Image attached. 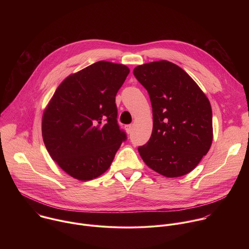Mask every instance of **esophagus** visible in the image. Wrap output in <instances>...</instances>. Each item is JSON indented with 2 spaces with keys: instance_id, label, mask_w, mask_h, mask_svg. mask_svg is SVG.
Returning <instances> with one entry per match:
<instances>
[{
  "instance_id": "34e87169",
  "label": "esophagus",
  "mask_w": 249,
  "mask_h": 249,
  "mask_svg": "<svg viewBox=\"0 0 249 249\" xmlns=\"http://www.w3.org/2000/svg\"><path fill=\"white\" fill-rule=\"evenodd\" d=\"M125 130L128 134H131L132 131H133V125H126L125 126Z\"/></svg>"
}]
</instances>
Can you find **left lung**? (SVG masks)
Returning a JSON list of instances; mask_svg holds the SVG:
<instances>
[{
  "instance_id": "obj_1",
  "label": "left lung",
  "mask_w": 249,
  "mask_h": 249,
  "mask_svg": "<svg viewBox=\"0 0 249 249\" xmlns=\"http://www.w3.org/2000/svg\"><path fill=\"white\" fill-rule=\"evenodd\" d=\"M133 74L149 92L153 132L138 151L145 163L166 177L192 171L213 141L208 97L177 65L161 60L136 67Z\"/></svg>"
}]
</instances>
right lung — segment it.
I'll list each match as a JSON object with an SVG mask.
<instances>
[{"mask_svg":"<svg viewBox=\"0 0 249 249\" xmlns=\"http://www.w3.org/2000/svg\"><path fill=\"white\" fill-rule=\"evenodd\" d=\"M130 70L98 61L67 77L42 116L44 145L53 160L78 180L107 170L126 134L117 123L115 96Z\"/></svg>","mask_w":249,"mask_h":249,"instance_id":"1","label":"right lung"}]
</instances>
